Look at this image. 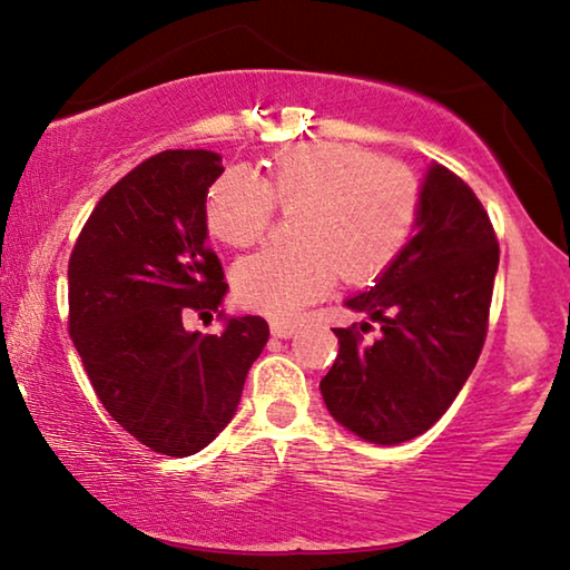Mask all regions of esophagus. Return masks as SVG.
Instances as JSON below:
<instances>
[{"instance_id":"obj_1","label":"esophagus","mask_w":570,"mask_h":570,"mask_svg":"<svg viewBox=\"0 0 570 570\" xmlns=\"http://www.w3.org/2000/svg\"><path fill=\"white\" fill-rule=\"evenodd\" d=\"M271 333H274L276 337H292L296 333V325H294V322L274 320V322H271Z\"/></svg>"}]
</instances>
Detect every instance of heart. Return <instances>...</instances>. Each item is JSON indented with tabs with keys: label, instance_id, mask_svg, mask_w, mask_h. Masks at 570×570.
Instances as JSON below:
<instances>
[{
	"label": "heart",
	"instance_id": "obj_1",
	"mask_svg": "<svg viewBox=\"0 0 570 570\" xmlns=\"http://www.w3.org/2000/svg\"><path fill=\"white\" fill-rule=\"evenodd\" d=\"M278 207L296 212L299 243L271 245L235 266L245 307L274 320L296 317L333 288L384 276L417 233L422 186L410 168L343 142H307L271 160L268 176L230 166L209 186V233L233 248L263 240Z\"/></svg>",
	"mask_w": 570,
	"mask_h": 570
}]
</instances>
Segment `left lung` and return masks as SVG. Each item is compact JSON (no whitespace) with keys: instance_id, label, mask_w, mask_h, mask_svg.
<instances>
[{"instance_id":"left-lung-1","label":"left lung","mask_w":570,"mask_h":570,"mask_svg":"<svg viewBox=\"0 0 570 570\" xmlns=\"http://www.w3.org/2000/svg\"><path fill=\"white\" fill-rule=\"evenodd\" d=\"M499 266L489 212L461 176L432 166L417 235L371 292L345 304L380 322L335 327L340 351L320 381L333 417L355 435L396 445L428 432L479 361Z\"/></svg>"}]
</instances>
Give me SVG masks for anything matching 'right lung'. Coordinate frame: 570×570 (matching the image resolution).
<instances>
[{
	"instance_id": "right-lung-1",
	"label": "right lung",
	"mask_w": 570,
	"mask_h": 570,
	"mask_svg": "<svg viewBox=\"0 0 570 570\" xmlns=\"http://www.w3.org/2000/svg\"><path fill=\"white\" fill-rule=\"evenodd\" d=\"M225 171L219 153L164 150L97 202L68 258V335L120 428L156 453L184 458L233 420L245 376L268 340L263 317L223 335L189 333L227 292L207 243L204 202Z\"/></svg>"
}]
</instances>
